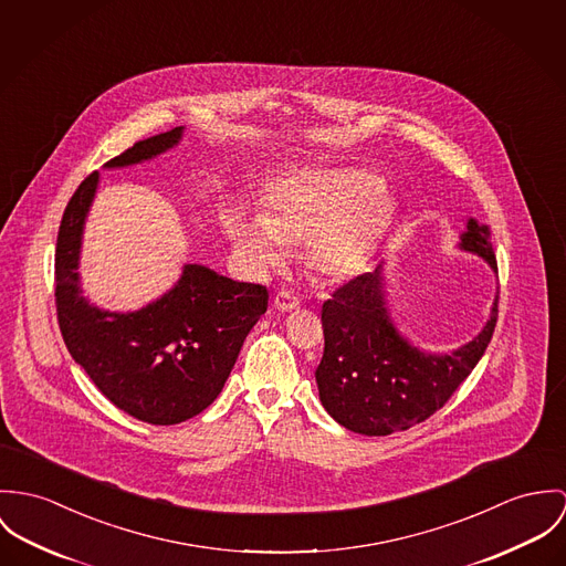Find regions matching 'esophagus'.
<instances>
[{"label": "esophagus", "instance_id": "1", "mask_svg": "<svg viewBox=\"0 0 566 566\" xmlns=\"http://www.w3.org/2000/svg\"><path fill=\"white\" fill-rule=\"evenodd\" d=\"M273 306L280 311V313H293L300 308V300L289 293V291H280L275 297H273Z\"/></svg>", "mask_w": 566, "mask_h": 566}]
</instances>
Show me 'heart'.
I'll return each instance as SVG.
<instances>
[{
    "label": "heart",
    "instance_id": "heart-1",
    "mask_svg": "<svg viewBox=\"0 0 566 566\" xmlns=\"http://www.w3.org/2000/svg\"><path fill=\"white\" fill-rule=\"evenodd\" d=\"M390 221L392 201L376 174L356 167L314 169L280 182L262 219L234 212L228 234L260 271L284 264V245L308 241L314 273L343 282L367 269Z\"/></svg>",
    "mask_w": 566,
    "mask_h": 566
}]
</instances>
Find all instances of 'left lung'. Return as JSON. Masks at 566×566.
Returning a JSON list of instances; mask_svg holds the SVG:
<instances>
[{"label":"left lung","instance_id":"8db88e82","mask_svg":"<svg viewBox=\"0 0 566 566\" xmlns=\"http://www.w3.org/2000/svg\"><path fill=\"white\" fill-rule=\"evenodd\" d=\"M460 250L475 253L497 271L491 228L473 217L460 234ZM497 302L482 332L467 345L432 354L399 334L386 308L381 264L334 291L323 304L325 349L316 367L318 397L343 428L386 437L432 417L484 356L497 323Z\"/></svg>","mask_w":566,"mask_h":566}]
</instances>
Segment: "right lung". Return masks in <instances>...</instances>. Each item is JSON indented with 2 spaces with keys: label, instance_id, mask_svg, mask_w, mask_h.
<instances>
[{
  "label": "right lung",
  "instance_id": "obj_1",
  "mask_svg": "<svg viewBox=\"0 0 566 566\" xmlns=\"http://www.w3.org/2000/svg\"><path fill=\"white\" fill-rule=\"evenodd\" d=\"M185 127L134 143L106 169L151 160L176 147ZM99 174L93 171L64 208L56 243V311L71 358L119 410L151 426H176L221 392L243 340L266 313L260 284L234 282L203 264H185L156 302L113 313L82 295L80 252Z\"/></svg>",
  "mask_w": 566,
  "mask_h": 566
}]
</instances>
